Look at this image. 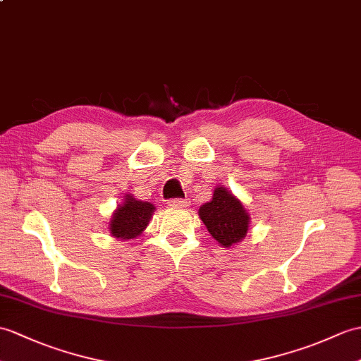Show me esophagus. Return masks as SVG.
Returning <instances> with one entry per match:
<instances>
[{
	"label": "esophagus",
	"instance_id": "obj_1",
	"mask_svg": "<svg viewBox=\"0 0 361 361\" xmlns=\"http://www.w3.org/2000/svg\"><path fill=\"white\" fill-rule=\"evenodd\" d=\"M169 206L173 209H183L189 206V200L188 198H173L169 201Z\"/></svg>",
	"mask_w": 361,
	"mask_h": 361
}]
</instances>
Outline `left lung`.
<instances>
[{"label":"left lung","mask_w":361,"mask_h":361,"mask_svg":"<svg viewBox=\"0 0 361 361\" xmlns=\"http://www.w3.org/2000/svg\"><path fill=\"white\" fill-rule=\"evenodd\" d=\"M198 214L211 235L224 247H231L246 237L249 215L240 201L224 188H216L212 200L201 206Z\"/></svg>","instance_id":"1"}]
</instances>
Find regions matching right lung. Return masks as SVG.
<instances>
[{
    "instance_id": "add662e5",
    "label": "right lung",
    "mask_w": 361,
    "mask_h": 361,
    "mask_svg": "<svg viewBox=\"0 0 361 361\" xmlns=\"http://www.w3.org/2000/svg\"><path fill=\"white\" fill-rule=\"evenodd\" d=\"M154 211V204L147 203V201H138L128 195L123 206L116 209L112 216V235L121 240H130L138 237L140 233L146 229Z\"/></svg>"
}]
</instances>
